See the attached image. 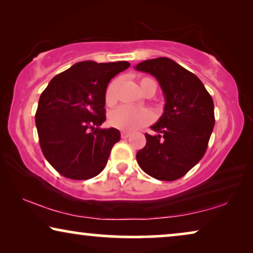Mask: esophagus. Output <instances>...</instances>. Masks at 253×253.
Masks as SVG:
<instances>
[{"label": "esophagus", "instance_id": "esophagus-1", "mask_svg": "<svg viewBox=\"0 0 253 253\" xmlns=\"http://www.w3.org/2000/svg\"><path fill=\"white\" fill-rule=\"evenodd\" d=\"M121 137H122L123 139H126V138L130 137V133L126 132V131H123V132H121Z\"/></svg>", "mask_w": 253, "mask_h": 253}]
</instances>
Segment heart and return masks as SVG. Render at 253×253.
<instances>
[{
	"label": "heart",
	"instance_id": "b5f03b06",
	"mask_svg": "<svg viewBox=\"0 0 253 253\" xmlns=\"http://www.w3.org/2000/svg\"><path fill=\"white\" fill-rule=\"evenodd\" d=\"M141 92L146 93L148 89L157 92V83L150 77H143L139 81ZM116 88L117 82H113L106 89V102L108 105H114L116 102ZM152 121V114L150 110L145 108H133L130 106H121L114 109L109 115V124L119 130L133 131L146 126Z\"/></svg>",
	"mask_w": 253,
	"mask_h": 253
}]
</instances>
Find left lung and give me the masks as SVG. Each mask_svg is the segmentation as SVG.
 I'll return each instance as SVG.
<instances>
[{
  "label": "left lung",
  "instance_id": "1",
  "mask_svg": "<svg viewBox=\"0 0 253 253\" xmlns=\"http://www.w3.org/2000/svg\"><path fill=\"white\" fill-rule=\"evenodd\" d=\"M157 78L166 100L165 112L145 133L137 152L140 168L160 181L184 176L205 154L214 123V103L200 79L168 57L152 58L136 67Z\"/></svg>",
  "mask_w": 253,
  "mask_h": 253
}]
</instances>
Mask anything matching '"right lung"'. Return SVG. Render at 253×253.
Here are the masks:
<instances>
[{
	"label": "right lung",
	"mask_w": 253,
	"mask_h": 253,
	"mask_svg": "<svg viewBox=\"0 0 253 253\" xmlns=\"http://www.w3.org/2000/svg\"><path fill=\"white\" fill-rule=\"evenodd\" d=\"M129 62H78L51 79L41 93L36 126L41 151L62 176L88 179L106 167L120 140L115 127L100 129L106 121V89Z\"/></svg>",
	"instance_id": "right-lung-1"
}]
</instances>
